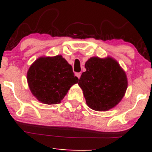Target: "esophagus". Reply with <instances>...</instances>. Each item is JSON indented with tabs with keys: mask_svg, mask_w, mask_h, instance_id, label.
I'll return each mask as SVG.
<instances>
[{
	"mask_svg": "<svg viewBox=\"0 0 152 152\" xmlns=\"http://www.w3.org/2000/svg\"><path fill=\"white\" fill-rule=\"evenodd\" d=\"M76 76H77V78H78V79H79L80 77H81V74H80V73H76Z\"/></svg>",
	"mask_w": 152,
	"mask_h": 152,
	"instance_id": "esophagus-1",
	"label": "esophagus"
}]
</instances>
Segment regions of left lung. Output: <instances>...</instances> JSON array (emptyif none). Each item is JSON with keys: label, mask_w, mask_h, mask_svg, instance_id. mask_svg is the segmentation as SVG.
I'll list each match as a JSON object with an SVG mask.
<instances>
[{"label": "left lung", "mask_w": 152, "mask_h": 152, "mask_svg": "<svg viewBox=\"0 0 152 152\" xmlns=\"http://www.w3.org/2000/svg\"><path fill=\"white\" fill-rule=\"evenodd\" d=\"M78 85L86 104L91 109L106 111L113 109L124 96L128 86L126 72L112 57L94 56L85 64Z\"/></svg>", "instance_id": "obj_1"}]
</instances>
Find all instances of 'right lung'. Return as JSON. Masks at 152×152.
<instances>
[{"label":"right lung","mask_w":152,"mask_h":152,"mask_svg":"<svg viewBox=\"0 0 152 152\" xmlns=\"http://www.w3.org/2000/svg\"><path fill=\"white\" fill-rule=\"evenodd\" d=\"M31 93L45 104H57L73 85L78 82L72 66L61 55L41 56L31 64L27 72Z\"/></svg>","instance_id":"1"}]
</instances>
